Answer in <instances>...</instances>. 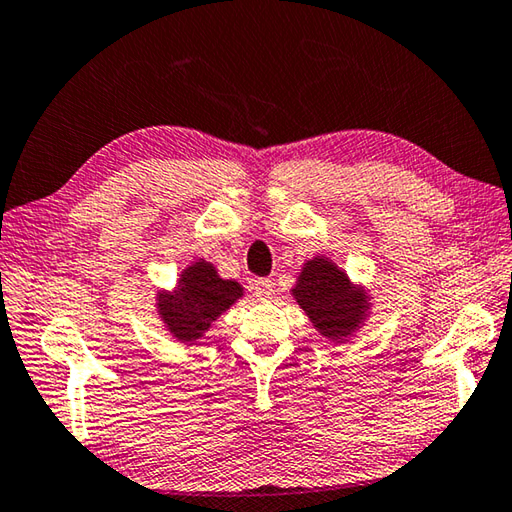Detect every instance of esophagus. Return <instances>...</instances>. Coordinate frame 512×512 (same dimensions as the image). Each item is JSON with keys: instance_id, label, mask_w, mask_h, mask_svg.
Segmentation results:
<instances>
[{"instance_id": "1", "label": "esophagus", "mask_w": 512, "mask_h": 512, "mask_svg": "<svg viewBox=\"0 0 512 512\" xmlns=\"http://www.w3.org/2000/svg\"><path fill=\"white\" fill-rule=\"evenodd\" d=\"M254 292L260 301H269V298L274 296V283L267 281V278H258L254 283Z\"/></svg>"}]
</instances>
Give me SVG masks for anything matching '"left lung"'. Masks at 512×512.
Wrapping results in <instances>:
<instances>
[{
	"label": "left lung",
	"instance_id": "8db88e82",
	"mask_svg": "<svg viewBox=\"0 0 512 512\" xmlns=\"http://www.w3.org/2000/svg\"><path fill=\"white\" fill-rule=\"evenodd\" d=\"M292 294L318 334L341 343L359 330L370 312V294L354 285L327 256H314L303 265Z\"/></svg>",
	"mask_w": 512,
	"mask_h": 512
}]
</instances>
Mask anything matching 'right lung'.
<instances>
[{"mask_svg": "<svg viewBox=\"0 0 512 512\" xmlns=\"http://www.w3.org/2000/svg\"><path fill=\"white\" fill-rule=\"evenodd\" d=\"M243 296V285L220 278L205 258L182 269L176 287L156 296L158 316L173 339L194 345L205 336L220 314H225Z\"/></svg>", "mask_w": 512, "mask_h": 512, "instance_id": "obj_1", "label": "right lung"}]
</instances>
